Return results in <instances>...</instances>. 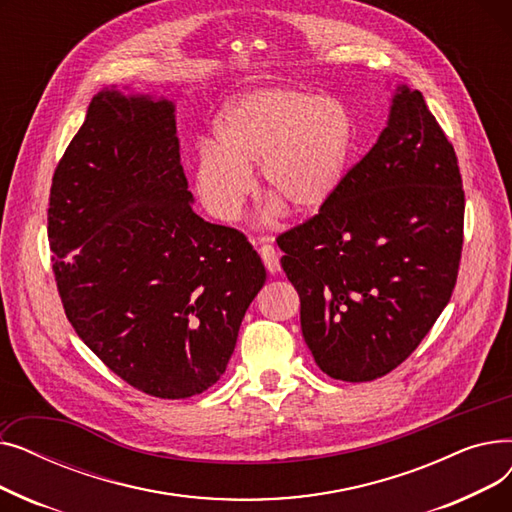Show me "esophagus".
Segmentation results:
<instances>
[{
  "mask_svg": "<svg viewBox=\"0 0 512 512\" xmlns=\"http://www.w3.org/2000/svg\"><path fill=\"white\" fill-rule=\"evenodd\" d=\"M259 255L267 267V272L276 274L280 270V253L276 251L274 245H270V242H263V245L259 247Z\"/></svg>",
  "mask_w": 512,
  "mask_h": 512,
  "instance_id": "obj_1",
  "label": "esophagus"
}]
</instances>
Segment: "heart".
<instances>
[{
  "instance_id": "obj_1",
  "label": "heart",
  "mask_w": 512,
  "mask_h": 512,
  "mask_svg": "<svg viewBox=\"0 0 512 512\" xmlns=\"http://www.w3.org/2000/svg\"><path fill=\"white\" fill-rule=\"evenodd\" d=\"M215 143H201L197 193L220 220L245 205L259 164L263 193L294 213L324 207L344 182L355 149L346 105L309 91L270 87L240 95L213 122Z\"/></svg>"
}]
</instances>
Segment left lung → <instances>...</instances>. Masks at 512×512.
<instances>
[{"instance_id":"obj_1","label":"left lung","mask_w":512,"mask_h":512,"mask_svg":"<svg viewBox=\"0 0 512 512\" xmlns=\"http://www.w3.org/2000/svg\"><path fill=\"white\" fill-rule=\"evenodd\" d=\"M463 224L454 147L423 95L400 87L378 143L336 195L276 238L321 371L371 382L415 351L452 297Z\"/></svg>"}]
</instances>
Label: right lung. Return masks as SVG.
<instances>
[{"mask_svg": "<svg viewBox=\"0 0 512 512\" xmlns=\"http://www.w3.org/2000/svg\"><path fill=\"white\" fill-rule=\"evenodd\" d=\"M191 201L174 105L97 93L51 178L53 274L78 338L155 398L222 378L265 282L249 238Z\"/></svg>", "mask_w": 512, "mask_h": 512, "instance_id": "obj_1", "label": "right lung"}]
</instances>
